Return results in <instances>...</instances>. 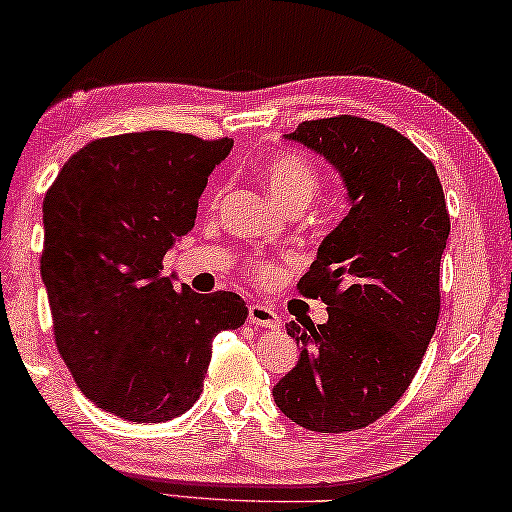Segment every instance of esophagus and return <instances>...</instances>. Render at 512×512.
I'll return each mask as SVG.
<instances>
[{"label":"esophagus","instance_id":"34e87169","mask_svg":"<svg viewBox=\"0 0 512 512\" xmlns=\"http://www.w3.org/2000/svg\"><path fill=\"white\" fill-rule=\"evenodd\" d=\"M248 319L253 326H262V329H271V331H278L282 322L280 317L273 312L269 305H262V303H253L248 308Z\"/></svg>","mask_w":512,"mask_h":512}]
</instances>
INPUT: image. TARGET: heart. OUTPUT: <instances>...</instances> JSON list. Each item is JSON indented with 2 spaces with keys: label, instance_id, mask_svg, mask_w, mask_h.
Listing matches in <instances>:
<instances>
[{
  "label": "heart",
  "instance_id": "1",
  "mask_svg": "<svg viewBox=\"0 0 512 512\" xmlns=\"http://www.w3.org/2000/svg\"><path fill=\"white\" fill-rule=\"evenodd\" d=\"M262 179L273 197L287 209L303 207L319 190V170L315 160L301 154V151H280V154L271 156L262 165ZM250 273L262 285H271L280 276L278 266L266 262V259H255L250 264Z\"/></svg>",
  "mask_w": 512,
  "mask_h": 512
}]
</instances>
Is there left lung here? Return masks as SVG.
<instances>
[{
	"mask_svg": "<svg viewBox=\"0 0 512 512\" xmlns=\"http://www.w3.org/2000/svg\"><path fill=\"white\" fill-rule=\"evenodd\" d=\"M287 137L340 172L352 209L296 285L329 305V322L287 324L301 358L273 398L305 430H361L402 398L437 329L444 188L432 160L379 121L338 114Z\"/></svg>",
	"mask_w": 512,
	"mask_h": 512,
	"instance_id": "obj_1",
	"label": "left lung"
}]
</instances>
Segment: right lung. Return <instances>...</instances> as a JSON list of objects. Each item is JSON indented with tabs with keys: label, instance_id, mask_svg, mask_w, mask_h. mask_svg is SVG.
Listing matches in <instances>:
<instances>
[{
	"label": "right lung",
	"instance_id": "1",
	"mask_svg": "<svg viewBox=\"0 0 512 512\" xmlns=\"http://www.w3.org/2000/svg\"><path fill=\"white\" fill-rule=\"evenodd\" d=\"M232 144L172 131L101 137L45 193L41 276L57 349L85 398L126 421L163 423L193 407L213 338L248 317L239 294L174 289L163 276Z\"/></svg>",
	"mask_w": 512,
	"mask_h": 512
}]
</instances>
